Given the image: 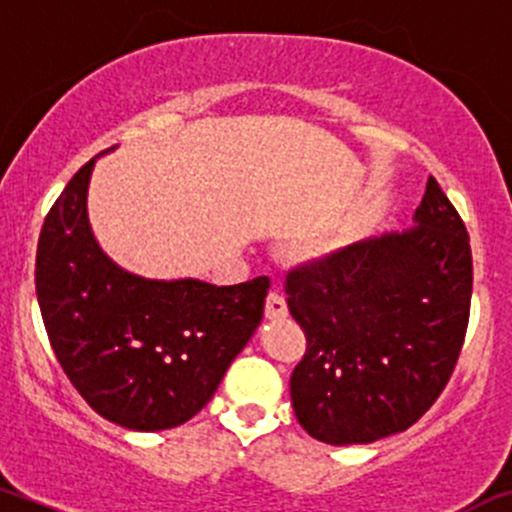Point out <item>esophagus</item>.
<instances>
[{"label": "esophagus", "mask_w": 512, "mask_h": 512, "mask_svg": "<svg viewBox=\"0 0 512 512\" xmlns=\"http://www.w3.org/2000/svg\"><path fill=\"white\" fill-rule=\"evenodd\" d=\"M286 313H289V308H286L284 296H279L277 291H269L267 303H265V316L269 320H282L286 318Z\"/></svg>", "instance_id": "34e87169"}]
</instances>
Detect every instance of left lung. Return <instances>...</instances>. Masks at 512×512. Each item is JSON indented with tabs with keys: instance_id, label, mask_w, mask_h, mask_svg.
Here are the masks:
<instances>
[{
	"instance_id": "8db88e82",
	"label": "left lung",
	"mask_w": 512,
	"mask_h": 512,
	"mask_svg": "<svg viewBox=\"0 0 512 512\" xmlns=\"http://www.w3.org/2000/svg\"><path fill=\"white\" fill-rule=\"evenodd\" d=\"M413 223L286 277L306 333L291 403L320 442L369 445L408 430L454 372L474 282L469 233L435 177Z\"/></svg>"
}]
</instances>
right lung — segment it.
I'll return each mask as SVG.
<instances>
[{
	"label": "right lung",
	"mask_w": 512,
	"mask_h": 512,
	"mask_svg": "<svg viewBox=\"0 0 512 512\" xmlns=\"http://www.w3.org/2000/svg\"><path fill=\"white\" fill-rule=\"evenodd\" d=\"M94 162L67 182L38 238L36 294L48 340L101 418L140 432L177 428L211 401L255 335L269 279L213 286L126 272L89 226Z\"/></svg>",
	"instance_id": "add662e5"
}]
</instances>
